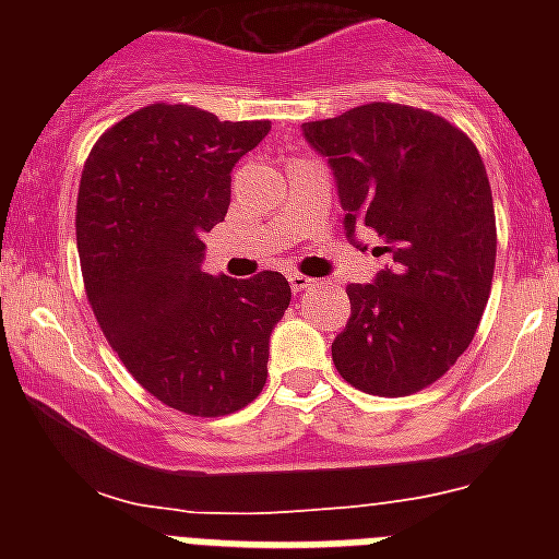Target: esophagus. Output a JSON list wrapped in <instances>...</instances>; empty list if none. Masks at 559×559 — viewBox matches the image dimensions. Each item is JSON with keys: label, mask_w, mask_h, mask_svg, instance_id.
Masks as SVG:
<instances>
[{"label": "esophagus", "mask_w": 559, "mask_h": 559, "mask_svg": "<svg viewBox=\"0 0 559 559\" xmlns=\"http://www.w3.org/2000/svg\"><path fill=\"white\" fill-rule=\"evenodd\" d=\"M288 283H290V288L299 294V290L310 288V285H313V280H310V276H305V274H299V271H294V274H288Z\"/></svg>", "instance_id": "esophagus-1"}]
</instances>
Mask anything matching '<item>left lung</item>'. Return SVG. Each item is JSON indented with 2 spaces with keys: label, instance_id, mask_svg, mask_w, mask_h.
<instances>
[{
  "label": "left lung",
  "instance_id": "8db88e82",
  "mask_svg": "<svg viewBox=\"0 0 559 559\" xmlns=\"http://www.w3.org/2000/svg\"><path fill=\"white\" fill-rule=\"evenodd\" d=\"M338 187L344 229L386 237L392 265L347 285L349 322L333 364L355 389L406 397L471 347L496 269V212L484 162L456 126L423 108L367 103L305 122Z\"/></svg>",
  "mask_w": 559,
  "mask_h": 559
}]
</instances>
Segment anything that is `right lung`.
<instances>
[{
  "label": "right lung",
  "mask_w": 559,
  "mask_h": 559,
  "mask_svg": "<svg viewBox=\"0 0 559 559\" xmlns=\"http://www.w3.org/2000/svg\"><path fill=\"white\" fill-rule=\"evenodd\" d=\"M269 120L221 122L195 106L128 114L88 153L78 251L97 324L142 389L176 412L224 417L269 378V338L290 305L280 271L201 269V235L226 218L231 167Z\"/></svg>",
  "instance_id": "obj_1"
}]
</instances>
